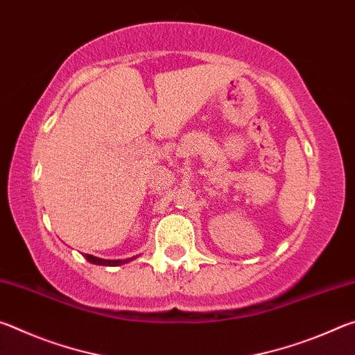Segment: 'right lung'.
I'll list each match as a JSON object with an SVG mask.
<instances>
[{
  "mask_svg": "<svg viewBox=\"0 0 355 355\" xmlns=\"http://www.w3.org/2000/svg\"><path fill=\"white\" fill-rule=\"evenodd\" d=\"M84 257H86L87 261H91L94 264H101V266H120V264L133 260V258H127V260H101V258H97L89 254H86Z\"/></svg>",
  "mask_w": 355,
  "mask_h": 355,
  "instance_id": "1",
  "label": "right lung"
}]
</instances>
